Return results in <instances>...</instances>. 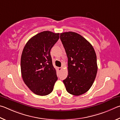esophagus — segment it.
<instances>
[{"instance_id": "34e87169", "label": "esophagus", "mask_w": 120, "mask_h": 120, "mask_svg": "<svg viewBox=\"0 0 120 120\" xmlns=\"http://www.w3.org/2000/svg\"><path fill=\"white\" fill-rule=\"evenodd\" d=\"M62 70V68H58V70L59 71H60Z\"/></svg>"}]
</instances>
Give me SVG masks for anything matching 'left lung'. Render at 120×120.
Here are the masks:
<instances>
[{"label":"left lung","instance_id":"left-lung-1","mask_svg":"<svg viewBox=\"0 0 120 120\" xmlns=\"http://www.w3.org/2000/svg\"><path fill=\"white\" fill-rule=\"evenodd\" d=\"M60 39L68 58V75L63 83L66 91L79 96L87 92L97 74L96 55L93 46L81 35L69 31Z\"/></svg>","mask_w":120,"mask_h":120}]
</instances>
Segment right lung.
Wrapping results in <instances>:
<instances>
[{
	"instance_id": "obj_1",
	"label": "right lung",
	"mask_w": 120,
	"mask_h": 120,
	"mask_svg": "<svg viewBox=\"0 0 120 120\" xmlns=\"http://www.w3.org/2000/svg\"><path fill=\"white\" fill-rule=\"evenodd\" d=\"M59 38V33L42 31L31 37L23 49L20 61L22 78L36 95L50 94L58 79L50 51Z\"/></svg>"
}]
</instances>
